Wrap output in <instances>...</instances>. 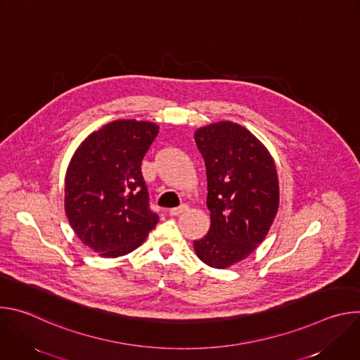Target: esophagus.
I'll return each mask as SVG.
<instances>
[{"label":"esophagus","instance_id":"34e87169","mask_svg":"<svg viewBox=\"0 0 360 360\" xmlns=\"http://www.w3.org/2000/svg\"><path fill=\"white\" fill-rule=\"evenodd\" d=\"M185 211H188V205H181V207H178V208H172V210H169L168 211V214L171 215V217H178V215H181V214H184Z\"/></svg>","mask_w":360,"mask_h":360}]
</instances>
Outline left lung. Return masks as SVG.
Listing matches in <instances>:
<instances>
[{
  "label": "left lung",
  "mask_w": 360,
  "mask_h": 360,
  "mask_svg": "<svg viewBox=\"0 0 360 360\" xmlns=\"http://www.w3.org/2000/svg\"><path fill=\"white\" fill-rule=\"evenodd\" d=\"M195 142L207 168L211 228L193 248L202 262L224 269L265 239L279 207L278 174L268 149L238 124L199 128Z\"/></svg>",
  "instance_id": "obj_1"
}]
</instances>
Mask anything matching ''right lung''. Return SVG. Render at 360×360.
Instances as JSON below:
<instances>
[{
    "instance_id": "1",
    "label": "right lung",
    "mask_w": 360,
    "mask_h": 360,
    "mask_svg": "<svg viewBox=\"0 0 360 360\" xmlns=\"http://www.w3.org/2000/svg\"><path fill=\"white\" fill-rule=\"evenodd\" d=\"M160 127L120 120L92 132L65 176V212L82 243L105 258L136 249L160 221L141 164Z\"/></svg>"
}]
</instances>
